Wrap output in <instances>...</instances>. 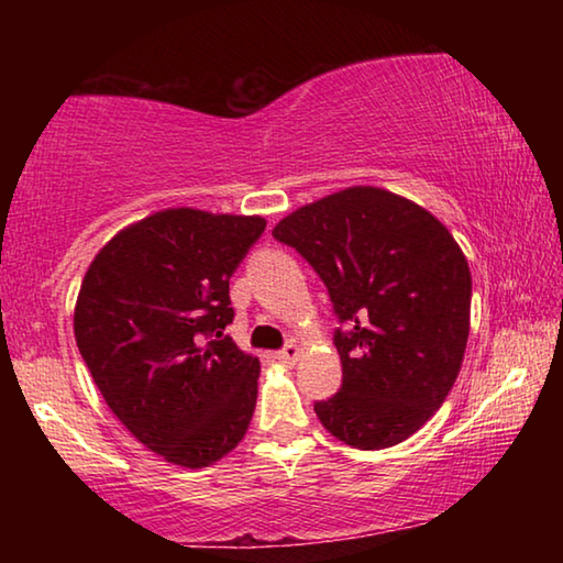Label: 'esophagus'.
I'll return each mask as SVG.
<instances>
[{
	"label": "esophagus",
	"instance_id": "obj_1",
	"mask_svg": "<svg viewBox=\"0 0 563 563\" xmlns=\"http://www.w3.org/2000/svg\"><path fill=\"white\" fill-rule=\"evenodd\" d=\"M298 355H300V347L295 345V342H288V345H285L283 350L275 352V357H278L280 362H295V360H298Z\"/></svg>",
	"mask_w": 563,
	"mask_h": 563
}]
</instances>
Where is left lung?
Listing matches in <instances>:
<instances>
[{"label":"left lung","instance_id":"1","mask_svg":"<svg viewBox=\"0 0 563 563\" xmlns=\"http://www.w3.org/2000/svg\"><path fill=\"white\" fill-rule=\"evenodd\" d=\"M325 283L342 385L316 402L340 442H405L450 395L470 338L472 275L452 233L407 198L355 186L273 228Z\"/></svg>","mask_w":563,"mask_h":563}]
</instances>
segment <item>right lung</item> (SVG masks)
<instances>
[{
  "label": "right lung",
  "instance_id": "1",
  "mask_svg": "<svg viewBox=\"0 0 563 563\" xmlns=\"http://www.w3.org/2000/svg\"><path fill=\"white\" fill-rule=\"evenodd\" d=\"M261 216L168 208L123 228L84 275L74 335L121 424L166 462L201 470L251 424L258 357L225 335L228 283Z\"/></svg>",
  "mask_w": 563,
  "mask_h": 563
}]
</instances>
